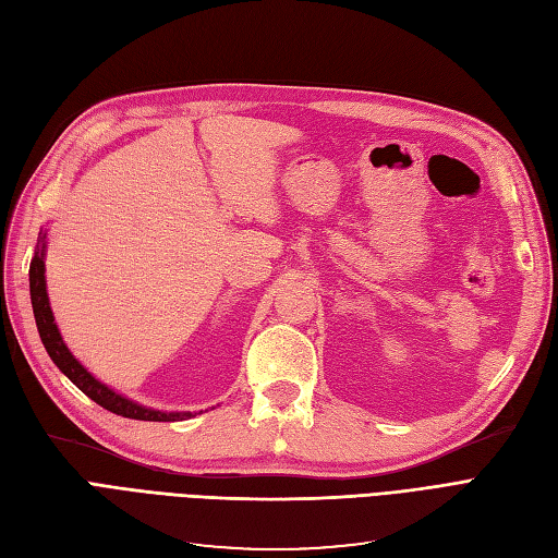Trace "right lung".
<instances>
[{
    "label": "right lung",
    "mask_w": 558,
    "mask_h": 558,
    "mask_svg": "<svg viewBox=\"0 0 558 558\" xmlns=\"http://www.w3.org/2000/svg\"><path fill=\"white\" fill-rule=\"evenodd\" d=\"M46 244H48V230H41L37 248H35V258H32V265H29V298H32V310H35V320H37L41 342L48 351L50 361L58 365L60 373L76 388H81V391L90 400L102 404L105 410L118 416L137 418V421H183V418L195 416L193 412H165V410H154V408H146V404L134 402L132 398H125L123 393L113 391V388L107 386L105 381H99L90 369L74 356L70 347L64 344L60 328L56 324L53 310H50V300L46 291Z\"/></svg>",
    "instance_id": "1"
}]
</instances>
